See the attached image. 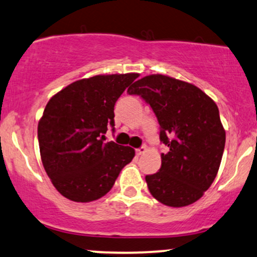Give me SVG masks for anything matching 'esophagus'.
<instances>
[{
    "label": "esophagus",
    "instance_id": "obj_1",
    "mask_svg": "<svg viewBox=\"0 0 257 257\" xmlns=\"http://www.w3.org/2000/svg\"><path fill=\"white\" fill-rule=\"evenodd\" d=\"M146 150H147V148H146V147H141V148H138V149H136V155H137V156H141L142 154L146 153Z\"/></svg>",
    "mask_w": 257,
    "mask_h": 257
}]
</instances>
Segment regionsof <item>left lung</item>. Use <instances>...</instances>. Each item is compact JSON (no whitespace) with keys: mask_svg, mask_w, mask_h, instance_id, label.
<instances>
[{"mask_svg":"<svg viewBox=\"0 0 257 257\" xmlns=\"http://www.w3.org/2000/svg\"><path fill=\"white\" fill-rule=\"evenodd\" d=\"M150 104L160 123L161 168L146 177L150 194L168 207H185L203 196L218 174L226 134L218 105L201 89L162 74L128 87Z\"/></svg>","mask_w":257,"mask_h":257,"instance_id":"obj_1","label":"left lung"}]
</instances>
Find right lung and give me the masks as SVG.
Returning a JSON list of instances; mask_svg holds the SVG:
<instances>
[{
	"mask_svg": "<svg viewBox=\"0 0 257 257\" xmlns=\"http://www.w3.org/2000/svg\"><path fill=\"white\" fill-rule=\"evenodd\" d=\"M138 73L99 74L69 84L49 99L38 122L44 170L63 197L98 200L135 158V149L104 142L114 105Z\"/></svg>",
	"mask_w": 257,
	"mask_h": 257,
	"instance_id": "right-lung-1",
	"label": "right lung"
}]
</instances>
